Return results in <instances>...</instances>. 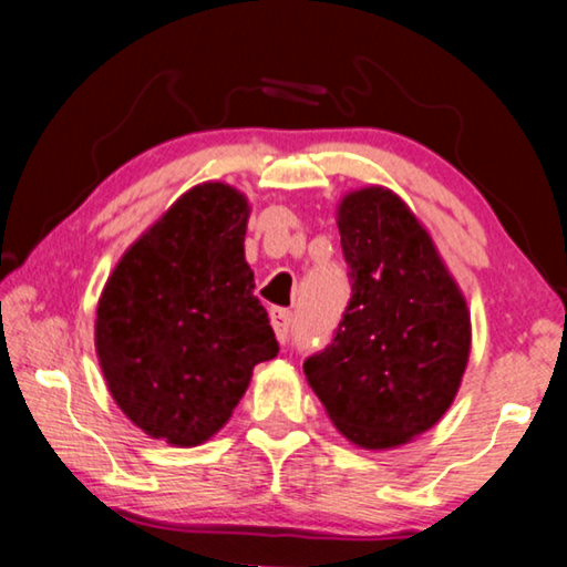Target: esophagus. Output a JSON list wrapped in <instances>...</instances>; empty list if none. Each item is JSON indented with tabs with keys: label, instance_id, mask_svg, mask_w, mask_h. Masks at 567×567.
Segmentation results:
<instances>
[{
	"label": "esophagus",
	"instance_id": "34e87169",
	"mask_svg": "<svg viewBox=\"0 0 567 567\" xmlns=\"http://www.w3.org/2000/svg\"><path fill=\"white\" fill-rule=\"evenodd\" d=\"M269 318H272L277 340H280V343H287V338H290V326H292V312L285 308H275L269 312Z\"/></svg>",
	"mask_w": 567,
	"mask_h": 567
}]
</instances>
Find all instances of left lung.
<instances>
[{
    "label": "left lung",
    "mask_w": 567,
    "mask_h": 567,
    "mask_svg": "<svg viewBox=\"0 0 567 567\" xmlns=\"http://www.w3.org/2000/svg\"><path fill=\"white\" fill-rule=\"evenodd\" d=\"M353 295L305 379L348 442L409 444L444 416L472 350L462 287L409 204L385 186L348 192L336 212Z\"/></svg>",
    "instance_id": "left-lung-1"
}]
</instances>
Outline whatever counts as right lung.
<instances>
[{
	"instance_id": "obj_1",
	"label": "right lung",
	"mask_w": 567,
	"mask_h": 567,
	"mask_svg": "<svg viewBox=\"0 0 567 567\" xmlns=\"http://www.w3.org/2000/svg\"><path fill=\"white\" fill-rule=\"evenodd\" d=\"M251 206L204 182L123 251L95 312V353L118 409L151 439L199 446L227 424L257 363L277 355L245 259Z\"/></svg>"
}]
</instances>
